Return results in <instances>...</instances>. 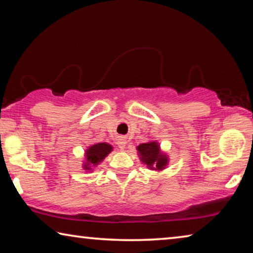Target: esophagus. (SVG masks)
<instances>
[{"label":"esophagus","mask_w":253,"mask_h":253,"mask_svg":"<svg viewBox=\"0 0 253 253\" xmlns=\"http://www.w3.org/2000/svg\"><path fill=\"white\" fill-rule=\"evenodd\" d=\"M118 147L120 148V150H125V147H126V141L124 138H119L118 139Z\"/></svg>","instance_id":"34e87169"}]
</instances>
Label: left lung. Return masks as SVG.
<instances>
[{"mask_svg":"<svg viewBox=\"0 0 253 253\" xmlns=\"http://www.w3.org/2000/svg\"><path fill=\"white\" fill-rule=\"evenodd\" d=\"M136 150H137L141 162L146 164L150 170L162 171L169 164V155L161 150L159 142L150 141L139 144Z\"/></svg>","mask_w":253,"mask_h":253,"instance_id":"obj_1","label":"left lung"}]
</instances>
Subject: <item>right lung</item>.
<instances>
[{
  "instance_id": "1",
  "label": "right lung",
  "mask_w": 253,
  "mask_h": 253,
  "mask_svg": "<svg viewBox=\"0 0 253 253\" xmlns=\"http://www.w3.org/2000/svg\"><path fill=\"white\" fill-rule=\"evenodd\" d=\"M112 150H114V147L108 143L92 144L84 151V161L82 168L85 170V172H92L94 170V168H97L107 158L108 154L111 153Z\"/></svg>"
}]
</instances>
